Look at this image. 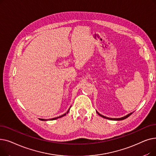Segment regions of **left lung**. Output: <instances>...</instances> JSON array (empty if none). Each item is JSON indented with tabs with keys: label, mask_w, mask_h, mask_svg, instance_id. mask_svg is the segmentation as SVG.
<instances>
[{
	"label": "left lung",
	"mask_w": 156,
	"mask_h": 156,
	"mask_svg": "<svg viewBox=\"0 0 156 156\" xmlns=\"http://www.w3.org/2000/svg\"><path fill=\"white\" fill-rule=\"evenodd\" d=\"M97 114H99V115L100 116H101V117H102V118H105V119H110V120H116V121H120V120H123V119H126V118H127L128 117H129L131 114H132V113H129V114H128V115H126V116H124V117H122V118H108V117H105V116H103V115H101V114H99V112H98L97 111Z\"/></svg>",
	"instance_id": "left-lung-1"
}]
</instances>
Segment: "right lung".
<instances>
[{
    "label": "right lung",
    "instance_id": "obj_1",
    "mask_svg": "<svg viewBox=\"0 0 156 156\" xmlns=\"http://www.w3.org/2000/svg\"><path fill=\"white\" fill-rule=\"evenodd\" d=\"M69 109H69V110L67 111V113L69 112ZM66 114H63V115H62V116H59V117H57V118H52V119H49V120H54V119H57V118H61V117H62V116H65L66 115ZM40 120H42V121H47L46 119H39Z\"/></svg>",
    "mask_w": 156,
    "mask_h": 156
}]
</instances>
